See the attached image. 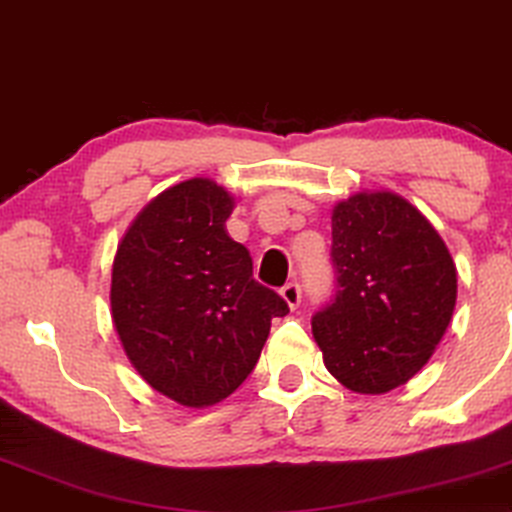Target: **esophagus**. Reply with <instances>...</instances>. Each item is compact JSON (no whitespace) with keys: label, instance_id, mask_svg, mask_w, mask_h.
Segmentation results:
<instances>
[{"label":"esophagus","instance_id":"obj_1","mask_svg":"<svg viewBox=\"0 0 512 512\" xmlns=\"http://www.w3.org/2000/svg\"><path fill=\"white\" fill-rule=\"evenodd\" d=\"M281 297L285 299V304H288L290 309L295 311L297 306H299V302H302V288H299V283L283 285V288H281Z\"/></svg>","mask_w":512,"mask_h":512}]
</instances>
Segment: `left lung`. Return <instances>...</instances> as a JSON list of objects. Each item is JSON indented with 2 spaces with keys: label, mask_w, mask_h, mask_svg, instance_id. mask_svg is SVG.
<instances>
[{
  "label": "left lung",
  "mask_w": 512,
  "mask_h": 512,
  "mask_svg": "<svg viewBox=\"0 0 512 512\" xmlns=\"http://www.w3.org/2000/svg\"><path fill=\"white\" fill-rule=\"evenodd\" d=\"M337 292L311 318L332 377L356 393L405 384L433 356L456 304V267L433 224L393 192L332 210Z\"/></svg>",
  "instance_id": "left-lung-1"
}]
</instances>
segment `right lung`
<instances>
[{"instance_id":"1","label":"right lung","mask_w":512,"mask_h":512,"mask_svg":"<svg viewBox=\"0 0 512 512\" xmlns=\"http://www.w3.org/2000/svg\"><path fill=\"white\" fill-rule=\"evenodd\" d=\"M234 196L192 177L149 201L112 264V320L128 360L154 391L185 407L220 403L260 360L271 318L288 304L252 278L227 234Z\"/></svg>"}]
</instances>
